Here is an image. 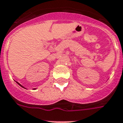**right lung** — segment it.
<instances>
[{
    "label": "right lung",
    "mask_w": 123,
    "mask_h": 123,
    "mask_svg": "<svg viewBox=\"0 0 123 123\" xmlns=\"http://www.w3.org/2000/svg\"><path fill=\"white\" fill-rule=\"evenodd\" d=\"M17 83H18V85H19L21 86H22V87H23V86H22V85H20L19 83H18V82H17ZM23 88H24V87H23Z\"/></svg>",
    "instance_id": "obj_1"
}]
</instances>
